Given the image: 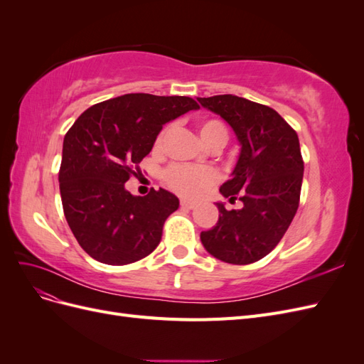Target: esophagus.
<instances>
[{
  "instance_id": "esophagus-1",
  "label": "esophagus",
  "mask_w": 364,
  "mask_h": 364,
  "mask_svg": "<svg viewBox=\"0 0 364 364\" xmlns=\"http://www.w3.org/2000/svg\"><path fill=\"white\" fill-rule=\"evenodd\" d=\"M181 206H182V208H186V209H193V208L197 206V203H196V202H191V200L182 199V200H181Z\"/></svg>"
}]
</instances>
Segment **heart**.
Instances as JSON below:
<instances>
[{"instance_id": "b5f03b06", "label": "heart", "mask_w": 364, "mask_h": 364, "mask_svg": "<svg viewBox=\"0 0 364 364\" xmlns=\"http://www.w3.org/2000/svg\"><path fill=\"white\" fill-rule=\"evenodd\" d=\"M168 129L162 130L156 138L155 149L159 150L167 136ZM199 135L203 144L209 147L211 144H226L228 129L222 121L218 119H202L199 123ZM218 179V174L211 167H188V165H171L165 170L164 181L170 188L182 196H197L200 194L209 185H213Z\"/></svg>"}]
</instances>
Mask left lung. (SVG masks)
<instances>
[{
  "mask_svg": "<svg viewBox=\"0 0 364 364\" xmlns=\"http://www.w3.org/2000/svg\"><path fill=\"white\" fill-rule=\"evenodd\" d=\"M232 127L240 155L220 193L241 209L228 211L217 202L218 222L200 234L203 247L229 264L255 262L284 237L299 206L304 161L299 138L274 109L232 94L197 98Z\"/></svg>",
  "mask_w": 364,
  "mask_h": 364,
  "instance_id": "1",
  "label": "left lung"
}]
</instances>
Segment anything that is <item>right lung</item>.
Instances as JSON below:
<instances>
[{
  "label": "right lung",
  "instance_id": "obj_1",
  "mask_svg": "<svg viewBox=\"0 0 364 364\" xmlns=\"http://www.w3.org/2000/svg\"><path fill=\"white\" fill-rule=\"evenodd\" d=\"M197 109L190 97L124 94L75 119L63 138L59 186L65 218L87 255L124 266L158 247L179 199L162 188L134 196L124 183L136 176L162 126Z\"/></svg>",
  "mask_w": 364,
  "mask_h": 364
}]
</instances>
